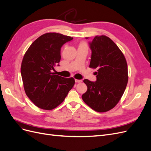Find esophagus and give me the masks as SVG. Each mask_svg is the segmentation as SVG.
<instances>
[{
    "label": "esophagus",
    "mask_w": 151,
    "mask_h": 151,
    "mask_svg": "<svg viewBox=\"0 0 151 151\" xmlns=\"http://www.w3.org/2000/svg\"><path fill=\"white\" fill-rule=\"evenodd\" d=\"M75 81L76 83H82V80H80V79H75Z\"/></svg>",
    "instance_id": "esophagus-1"
}]
</instances>
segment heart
Segmentation results:
<instances>
[{
    "label": "heart",
    "instance_id": "1",
    "mask_svg": "<svg viewBox=\"0 0 151 151\" xmlns=\"http://www.w3.org/2000/svg\"><path fill=\"white\" fill-rule=\"evenodd\" d=\"M79 48H88V45H87V43L86 42H82L79 45Z\"/></svg>",
    "mask_w": 151,
    "mask_h": 151
}]
</instances>
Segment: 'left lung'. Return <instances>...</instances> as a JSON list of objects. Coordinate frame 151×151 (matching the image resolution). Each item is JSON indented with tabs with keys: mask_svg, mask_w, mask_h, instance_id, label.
<instances>
[{
	"mask_svg": "<svg viewBox=\"0 0 151 151\" xmlns=\"http://www.w3.org/2000/svg\"><path fill=\"white\" fill-rule=\"evenodd\" d=\"M89 46V67L97 68V80H84L88 90L82 98L94 111L106 112L116 106L124 93L129 79L127 63L120 49L106 36H96Z\"/></svg>",
	"mask_w": 151,
	"mask_h": 151,
	"instance_id": "8db88e82",
	"label": "left lung"
}]
</instances>
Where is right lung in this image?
<instances>
[{"mask_svg": "<svg viewBox=\"0 0 151 151\" xmlns=\"http://www.w3.org/2000/svg\"><path fill=\"white\" fill-rule=\"evenodd\" d=\"M72 39L60 33L43 34L30 45L22 58L21 73L25 93L41 109L57 107L75 84L73 77L65 78L52 72L60 61L61 47Z\"/></svg>", "mask_w": 151, "mask_h": 151, "instance_id": "add662e5", "label": "right lung"}]
</instances>
